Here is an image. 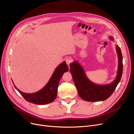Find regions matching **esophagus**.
Returning a JSON list of instances; mask_svg holds the SVG:
<instances>
[{
  "label": "esophagus",
  "instance_id": "34e87169",
  "mask_svg": "<svg viewBox=\"0 0 134 134\" xmlns=\"http://www.w3.org/2000/svg\"><path fill=\"white\" fill-rule=\"evenodd\" d=\"M66 63L67 64V65L69 66L70 64H71V63L72 62V58H66Z\"/></svg>",
  "mask_w": 134,
  "mask_h": 134
}]
</instances>
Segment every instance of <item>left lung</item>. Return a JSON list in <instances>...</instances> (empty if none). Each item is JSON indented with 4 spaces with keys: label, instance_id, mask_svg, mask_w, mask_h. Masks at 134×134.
<instances>
[{
    "label": "left lung",
    "instance_id": "left-lung-1",
    "mask_svg": "<svg viewBox=\"0 0 134 134\" xmlns=\"http://www.w3.org/2000/svg\"><path fill=\"white\" fill-rule=\"evenodd\" d=\"M109 39L114 41L112 36H110ZM116 49L118 59L117 75L114 81L106 85H98L91 81L87 77L82 67L77 61H74L70 64V72L78 94L83 100L91 102L104 101L114 92L121 80L123 73V56L121 48L118 45H116Z\"/></svg>",
    "mask_w": 134,
    "mask_h": 134
}]
</instances>
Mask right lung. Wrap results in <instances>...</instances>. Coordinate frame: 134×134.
<instances>
[{
  "label": "right lung",
  "instance_id": "right-lung-1",
  "mask_svg": "<svg viewBox=\"0 0 134 134\" xmlns=\"http://www.w3.org/2000/svg\"><path fill=\"white\" fill-rule=\"evenodd\" d=\"M69 71L66 61L60 64L54 71L50 80L41 90L33 93H25L14 86L28 102L37 105H45L53 102L56 98L59 81L62 75Z\"/></svg>",
  "mask_w": 134,
  "mask_h": 134
}]
</instances>
